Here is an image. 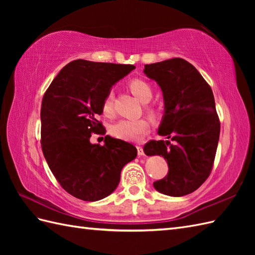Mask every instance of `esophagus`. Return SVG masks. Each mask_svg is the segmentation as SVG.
Instances as JSON below:
<instances>
[{"instance_id":"obj_1","label":"esophagus","mask_w":255,"mask_h":255,"mask_svg":"<svg viewBox=\"0 0 255 255\" xmlns=\"http://www.w3.org/2000/svg\"><path fill=\"white\" fill-rule=\"evenodd\" d=\"M137 151H138V155H143L144 152H143V148L142 145L140 144H137Z\"/></svg>"}]
</instances>
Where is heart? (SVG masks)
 Returning a JSON list of instances; mask_svg holds the SVG:
<instances>
[{
    "label": "heart",
    "instance_id": "b5f03b06",
    "mask_svg": "<svg viewBox=\"0 0 255 255\" xmlns=\"http://www.w3.org/2000/svg\"><path fill=\"white\" fill-rule=\"evenodd\" d=\"M128 86L130 89L131 93L137 97V99L142 102L147 103L151 100L153 95V90L151 85L145 82L142 79L134 78L128 82ZM102 114L106 117L114 116V93L113 91L107 92L104 99L101 104ZM144 112L151 119L159 118V111L154 106L147 105L144 106ZM150 130V122L147 118L140 119H123L116 124H114L110 129V132L113 137L117 139L125 140V141H137L141 139L145 133Z\"/></svg>",
    "mask_w": 255,
    "mask_h": 255
}]
</instances>
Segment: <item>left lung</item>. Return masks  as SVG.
I'll list each match as a JSON object with an SVG mask.
<instances>
[{"label":"left lung","mask_w":255,"mask_h":255,"mask_svg":"<svg viewBox=\"0 0 255 255\" xmlns=\"http://www.w3.org/2000/svg\"><path fill=\"white\" fill-rule=\"evenodd\" d=\"M143 72L163 92L165 113L159 128L160 136L144 145L147 155H162L169 172L153 186L169 196H184L207 180L217 151L220 122L209 84L193 64L172 58L145 64Z\"/></svg>","instance_id":"left-lung-1"}]
</instances>
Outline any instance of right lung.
Segmentation results:
<instances>
[{
  "mask_svg": "<svg viewBox=\"0 0 255 255\" xmlns=\"http://www.w3.org/2000/svg\"><path fill=\"white\" fill-rule=\"evenodd\" d=\"M133 69L79 59L58 73L42 97V153L61 187L79 199L95 202L112 194L124 165L137 156L131 143L110 136L104 145L90 142L91 134L106 132L97 119L105 94Z\"/></svg>",
  "mask_w": 255,
  "mask_h": 255,
  "instance_id": "obj_1",
  "label": "right lung"
}]
</instances>
